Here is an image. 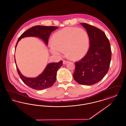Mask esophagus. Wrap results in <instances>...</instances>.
<instances>
[{
    "label": "esophagus",
    "instance_id": "34e87169",
    "mask_svg": "<svg viewBox=\"0 0 126 126\" xmlns=\"http://www.w3.org/2000/svg\"><path fill=\"white\" fill-rule=\"evenodd\" d=\"M68 62V61H67V60H63V63L64 64H66Z\"/></svg>",
    "mask_w": 126,
    "mask_h": 126
}]
</instances>
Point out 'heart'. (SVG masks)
I'll return each mask as SVG.
<instances>
[{
    "instance_id": "1",
    "label": "heart",
    "mask_w": 126,
    "mask_h": 126,
    "mask_svg": "<svg viewBox=\"0 0 126 126\" xmlns=\"http://www.w3.org/2000/svg\"><path fill=\"white\" fill-rule=\"evenodd\" d=\"M49 50L53 55L61 56L66 49L71 59L82 58L87 53L89 47V37L83 29L68 27L56 32L52 38Z\"/></svg>"
}]
</instances>
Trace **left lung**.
<instances>
[{
  "label": "left lung",
  "instance_id": "1",
  "mask_svg": "<svg viewBox=\"0 0 126 126\" xmlns=\"http://www.w3.org/2000/svg\"><path fill=\"white\" fill-rule=\"evenodd\" d=\"M86 30L90 47L86 54L76 62L73 77L78 84L93 85L101 81L107 73L111 58L110 42L100 29L86 23H80Z\"/></svg>",
  "mask_w": 126,
  "mask_h": 126
}]
</instances>
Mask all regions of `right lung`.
Masks as SVG:
<instances>
[{
	"mask_svg": "<svg viewBox=\"0 0 126 126\" xmlns=\"http://www.w3.org/2000/svg\"><path fill=\"white\" fill-rule=\"evenodd\" d=\"M58 28V27L56 26H45L42 25L33 26L25 31L20 36L16 43V48L19 41L22 38L30 36L38 37L42 39L47 45L48 38L51 32ZM15 61L16 64L15 58ZM62 66V60L58 63L54 62L48 64L41 75L35 78H30L24 76L20 72L16 64L18 74L23 82L31 88L37 90H43L52 86L56 80L57 71Z\"/></svg>",
	"mask_w": 126,
	"mask_h": 126,
	"instance_id": "obj_1",
	"label": "right lung"
}]
</instances>
